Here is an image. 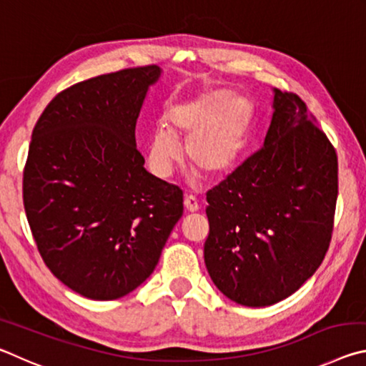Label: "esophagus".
Instances as JSON below:
<instances>
[{
  "instance_id": "34e87169",
  "label": "esophagus",
  "mask_w": 366,
  "mask_h": 366,
  "mask_svg": "<svg viewBox=\"0 0 366 366\" xmlns=\"http://www.w3.org/2000/svg\"><path fill=\"white\" fill-rule=\"evenodd\" d=\"M184 205H185V209L190 213H195V212H198V208H200V205H198V200L194 195H185Z\"/></svg>"
}]
</instances>
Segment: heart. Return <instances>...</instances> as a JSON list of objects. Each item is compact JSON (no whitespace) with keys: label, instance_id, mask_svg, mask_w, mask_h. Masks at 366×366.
<instances>
[{"label":"heart","instance_id":"heart-1","mask_svg":"<svg viewBox=\"0 0 366 366\" xmlns=\"http://www.w3.org/2000/svg\"><path fill=\"white\" fill-rule=\"evenodd\" d=\"M253 108L249 98L212 89L185 98L168 111L166 124L153 131L148 147L150 168L168 177L181 161L176 139H184L189 163L208 177L226 176L242 154Z\"/></svg>","mask_w":366,"mask_h":366}]
</instances>
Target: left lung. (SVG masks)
Segmentation results:
<instances>
[{
  "instance_id": "obj_1",
  "label": "left lung",
  "mask_w": 366,
  "mask_h": 366,
  "mask_svg": "<svg viewBox=\"0 0 366 366\" xmlns=\"http://www.w3.org/2000/svg\"><path fill=\"white\" fill-rule=\"evenodd\" d=\"M264 144L207 192L205 264L245 307L292 295L325 259L337 200V154L292 92L274 89Z\"/></svg>"
}]
</instances>
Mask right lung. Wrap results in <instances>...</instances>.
<instances>
[{
	"instance_id": "obj_1",
	"label": "right lung",
	"mask_w": 366,
	"mask_h": 366,
	"mask_svg": "<svg viewBox=\"0 0 366 366\" xmlns=\"http://www.w3.org/2000/svg\"><path fill=\"white\" fill-rule=\"evenodd\" d=\"M158 66L69 86L36 121L22 197L43 262L74 292L116 300L139 287L184 213L177 185L152 176L135 124Z\"/></svg>"
}]
</instances>
